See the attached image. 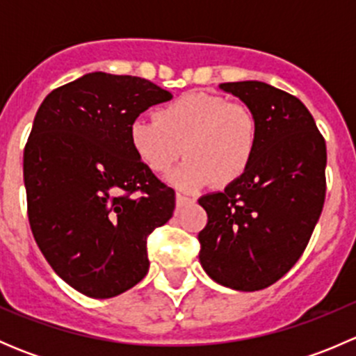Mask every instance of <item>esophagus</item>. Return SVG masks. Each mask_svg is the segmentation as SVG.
Listing matches in <instances>:
<instances>
[{
    "mask_svg": "<svg viewBox=\"0 0 356 356\" xmlns=\"http://www.w3.org/2000/svg\"><path fill=\"white\" fill-rule=\"evenodd\" d=\"M188 203H191V198H188V196H184V195L175 196V204H177V208L186 207Z\"/></svg>",
    "mask_w": 356,
    "mask_h": 356,
    "instance_id": "34e87169",
    "label": "esophagus"
}]
</instances>
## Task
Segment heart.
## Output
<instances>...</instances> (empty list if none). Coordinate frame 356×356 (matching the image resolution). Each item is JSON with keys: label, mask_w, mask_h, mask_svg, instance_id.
<instances>
[{"label": "heart", "mask_w": 356, "mask_h": 356, "mask_svg": "<svg viewBox=\"0 0 356 356\" xmlns=\"http://www.w3.org/2000/svg\"><path fill=\"white\" fill-rule=\"evenodd\" d=\"M136 156L155 174L167 172L182 153L189 158L167 177L168 184L195 193L217 179L238 181L257 152V122L251 111L220 95L189 91L155 111L153 120L138 118L129 129Z\"/></svg>", "instance_id": "b5f03b06"}]
</instances>
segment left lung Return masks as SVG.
<instances>
[{"mask_svg": "<svg viewBox=\"0 0 356 356\" xmlns=\"http://www.w3.org/2000/svg\"><path fill=\"white\" fill-rule=\"evenodd\" d=\"M218 88L248 106L258 139L245 174L198 200L208 215L198 234L200 264L217 284L260 291L310 241L325 200V141L296 96L260 81Z\"/></svg>", "mask_w": 356, "mask_h": 356, "instance_id": "8db88e82", "label": "left lung"}]
</instances>
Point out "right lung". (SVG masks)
Returning <instances> with one entry per match:
<instances>
[{"mask_svg":"<svg viewBox=\"0 0 356 356\" xmlns=\"http://www.w3.org/2000/svg\"><path fill=\"white\" fill-rule=\"evenodd\" d=\"M168 99L146 79L91 72L49 92L35 113L24 149L29 224L55 274L86 296L138 284L149 268L146 238L174 213V189L129 138L139 113Z\"/></svg>","mask_w":356,"mask_h":356,"instance_id":"1","label":"right lung"}]
</instances>
